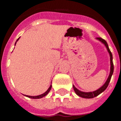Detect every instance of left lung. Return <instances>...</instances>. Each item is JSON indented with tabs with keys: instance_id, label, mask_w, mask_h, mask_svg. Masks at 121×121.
I'll return each instance as SVG.
<instances>
[{
	"instance_id": "1",
	"label": "left lung",
	"mask_w": 121,
	"mask_h": 121,
	"mask_svg": "<svg viewBox=\"0 0 121 121\" xmlns=\"http://www.w3.org/2000/svg\"><path fill=\"white\" fill-rule=\"evenodd\" d=\"M98 40H99V41H101L102 43H104L105 44V46H106V48L107 49L108 52H109L110 56V72L109 76L108 77L107 80L106 81V82L104 84V85L103 86H101L99 89H97L96 91H95L93 92H88V93H86V92H82V91H81L78 90V89L76 88V87L73 85V89L75 91V93L77 94V95L81 96L82 98H93L94 97H96L98 95H99V94H101L102 92H104L105 90L106 89V88L108 87V84H109L110 81V79H111V77H112V75L113 74V72H114V64H113V61H112V54L109 48H108V46L107 42H106V40H105L104 39H103L101 37H97L96 38Z\"/></svg>"
}]
</instances>
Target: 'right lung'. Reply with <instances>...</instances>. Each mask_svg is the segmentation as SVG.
Instances as JSON below:
<instances>
[{
  "label": "right lung",
  "instance_id": "right-lung-1",
  "mask_svg": "<svg viewBox=\"0 0 121 121\" xmlns=\"http://www.w3.org/2000/svg\"><path fill=\"white\" fill-rule=\"evenodd\" d=\"M19 40V38L17 39V40H16V42H17V40ZM16 43H15V45H16ZM51 87H52V86L51 85L50 87H49V89L47 90V91H46L44 93L42 94V95H39V96H28V95H26V96H27V97L28 98H34V99H39V98H41L44 97V96H45L46 95H47L48 94V93L50 91L51 89Z\"/></svg>",
  "mask_w": 121,
  "mask_h": 121
}]
</instances>
